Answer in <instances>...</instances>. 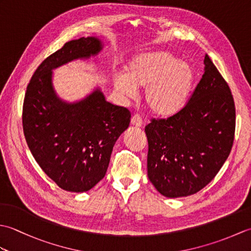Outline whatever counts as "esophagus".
Listing matches in <instances>:
<instances>
[{
	"instance_id": "34e87169",
	"label": "esophagus",
	"mask_w": 251,
	"mask_h": 251,
	"mask_svg": "<svg viewBox=\"0 0 251 251\" xmlns=\"http://www.w3.org/2000/svg\"><path fill=\"white\" fill-rule=\"evenodd\" d=\"M131 125H134L136 127H141L143 125V121H142V117L139 114H135L132 115L131 120H130Z\"/></svg>"
}]
</instances>
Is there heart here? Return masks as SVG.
<instances>
[{"instance_id":"obj_1","label":"heart","mask_w":251,"mask_h":251,"mask_svg":"<svg viewBox=\"0 0 251 251\" xmlns=\"http://www.w3.org/2000/svg\"><path fill=\"white\" fill-rule=\"evenodd\" d=\"M193 81V69L188 62L167 51H151L132 58L124 75L114 76V86L126 97H132L138 88H146L145 99L151 112L170 116L184 105Z\"/></svg>"}]
</instances>
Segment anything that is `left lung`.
I'll return each mask as SVG.
<instances>
[{
  "label": "left lung",
  "mask_w": 251,
  "mask_h": 251,
  "mask_svg": "<svg viewBox=\"0 0 251 251\" xmlns=\"http://www.w3.org/2000/svg\"><path fill=\"white\" fill-rule=\"evenodd\" d=\"M205 72L188 102L146 126L148 177L162 195L195 194L216 177L235 135V104L226 79L208 55Z\"/></svg>",
  "instance_id": "1"
}]
</instances>
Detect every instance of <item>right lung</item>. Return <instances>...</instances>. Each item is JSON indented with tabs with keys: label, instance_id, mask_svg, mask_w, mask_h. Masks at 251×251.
<instances>
[{
	"label": "right lung",
	"instance_id": "add662e5",
	"mask_svg": "<svg viewBox=\"0 0 251 251\" xmlns=\"http://www.w3.org/2000/svg\"><path fill=\"white\" fill-rule=\"evenodd\" d=\"M101 49L94 36L67 42L37 67L25 96L23 127L32 155L69 192H86L104 177L115 142L129 126V110L105 101L100 89L68 103L52 87V69Z\"/></svg>",
	"mask_w": 251,
	"mask_h": 251
}]
</instances>
